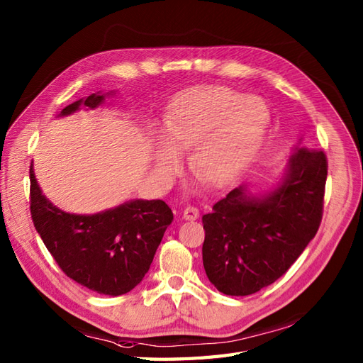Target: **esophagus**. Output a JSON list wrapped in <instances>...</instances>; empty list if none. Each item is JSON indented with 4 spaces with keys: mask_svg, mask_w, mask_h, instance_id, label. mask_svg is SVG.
Instances as JSON below:
<instances>
[{
    "mask_svg": "<svg viewBox=\"0 0 363 363\" xmlns=\"http://www.w3.org/2000/svg\"><path fill=\"white\" fill-rule=\"evenodd\" d=\"M184 218L185 220H196V218H199V209L196 208V206H191V205H189V206H185V209H184Z\"/></svg>",
    "mask_w": 363,
    "mask_h": 363,
    "instance_id": "34e87169",
    "label": "esophagus"
}]
</instances>
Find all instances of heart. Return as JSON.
I'll use <instances>...</instances> for the list:
<instances>
[{
    "mask_svg": "<svg viewBox=\"0 0 363 363\" xmlns=\"http://www.w3.org/2000/svg\"><path fill=\"white\" fill-rule=\"evenodd\" d=\"M262 99L229 87H211L184 96L166 121L167 142H161L157 166L172 177L179 155L189 152V167L197 179L223 184L235 173L261 140L268 125Z\"/></svg>",
    "mask_w": 363,
    "mask_h": 363,
    "instance_id": "heart-1",
    "label": "heart"
}]
</instances>
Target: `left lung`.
<instances>
[{"instance_id": "left-lung-1", "label": "left lung", "mask_w": 363, "mask_h": 363, "mask_svg": "<svg viewBox=\"0 0 363 363\" xmlns=\"http://www.w3.org/2000/svg\"><path fill=\"white\" fill-rule=\"evenodd\" d=\"M327 158L300 147L286 173L265 196L241 185L202 217L206 276L226 296H250L272 285L297 261L323 218Z\"/></svg>"}]
</instances>
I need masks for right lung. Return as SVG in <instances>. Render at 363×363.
<instances>
[{
    "label": "right lung",
    "instance_id": "right-lung-1",
    "mask_svg": "<svg viewBox=\"0 0 363 363\" xmlns=\"http://www.w3.org/2000/svg\"><path fill=\"white\" fill-rule=\"evenodd\" d=\"M105 96L93 93L62 110L81 105L96 108ZM30 209L36 230L62 272L98 294L122 296L135 288L154 261L172 223L173 213L162 201H130L91 216L69 214L42 194L30 166Z\"/></svg>",
    "mask_w": 363,
    "mask_h": 363
}]
</instances>
